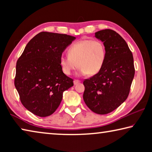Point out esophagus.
<instances>
[{"label":"esophagus","mask_w":152,"mask_h":152,"mask_svg":"<svg viewBox=\"0 0 152 152\" xmlns=\"http://www.w3.org/2000/svg\"><path fill=\"white\" fill-rule=\"evenodd\" d=\"M80 80H74V85H76V84H78V83H80Z\"/></svg>","instance_id":"34e87169"}]
</instances>
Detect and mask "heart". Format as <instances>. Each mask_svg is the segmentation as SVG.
<instances>
[{
	"mask_svg": "<svg viewBox=\"0 0 152 152\" xmlns=\"http://www.w3.org/2000/svg\"><path fill=\"white\" fill-rule=\"evenodd\" d=\"M68 56H61L60 65L63 72L70 75L80 67L78 75L96 74L101 70L106 58L104 43L99 40L84 39L74 43L68 50Z\"/></svg>",
	"mask_w": 152,
	"mask_h": 152,
	"instance_id": "b5f03b06",
	"label": "heart"
}]
</instances>
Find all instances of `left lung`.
<instances>
[{"label": "left lung", "instance_id": "left-lung-1", "mask_svg": "<svg viewBox=\"0 0 152 152\" xmlns=\"http://www.w3.org/2000/svg\"><path fill=\"white\" fill-rule=\"evenodd\" d=\"M95 37L103 42L106 58L101 70L84 81L83 99L92 111L105 115L127 99L135 75L134 62L127 43L116 31L101 30Z\"/></svg>", "mask_w": 152, "mask_h": 152}]
</instances>
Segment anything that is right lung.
I'll list each match as a JSON object with an SVG mask.
<instances>
[{"label": "right lung", "mask_w": 152, "mask_h": 152, "mask_svg": "<svg viewBox=\"0 0 152 152\" xmlns=\"http://www.w3.org/2000/svg\"><path fill=\"white\" fill-rule=\"evenodd\" d=\"M75 37L41 32L27 43L17 60L15 86L26 109L37 116H50L74 85L61 70L60 58Z\"/></svg>", "instance_id": "obj_1"}]
</instances>
